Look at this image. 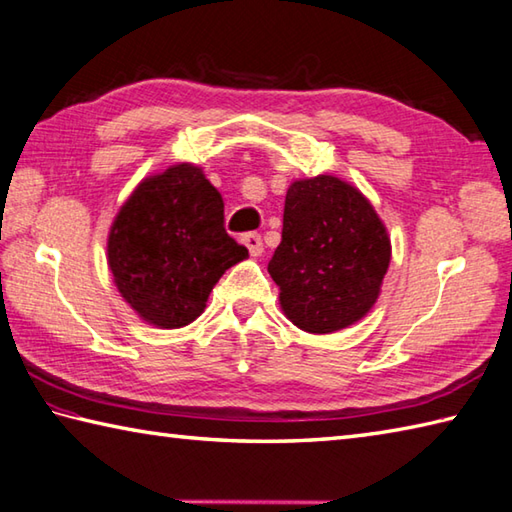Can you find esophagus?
Instances as JSON below:
<instances>
[{"label": "esophagus", "instance_id": "1", "mask_svg": "<svg viewBox=\"0 0 512 512\" xmlns=\"http://www.w3.org/2000/svg\"><path fill=\"white\" fill-rule=\"evenodd\" d=\"M242 242H244V246L248 248L250 257H259V255H262V250H264L262 235H257V233H246V235L242 237Z\"/></svg>", "mask_w": 512, "mask_h": 512}]
</instances>
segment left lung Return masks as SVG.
<instances>
[{"instance_id":"obj_1","label":"left lung","mask_w":512,"mask_h":512,"mask_svg":"<svg viewBox=\"0 0 512 512\" xmlns=\"http://www.w3.org/2000/svg\"><path fill=\"white\" fill-rule=\"evenodd\" d=\"M390 237L364 193L335 175L295 179L282 244L268 264L297 328L328 335L370 313L390 264Z\"/></svg>"}]
</instances>
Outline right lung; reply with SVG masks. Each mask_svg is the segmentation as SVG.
Masks as SVG:
<instances>
[{"label": "right lung", "instance_id": "obj_1", "mask_svg": "<svg viewBox=\"0 0 512 512\" xmlns=\"http://www.w3.org/2000/svg\"><path fill=\"white\" fill-rule=\"evenodd\" d=\"M106 250L119 295L155 328L195 322L219 277L248 257L226 233L219 190L188 162L135 186L113 219Z\"/></svg>", "mask_w": 512, "mask_h": 512}]
</instances>
